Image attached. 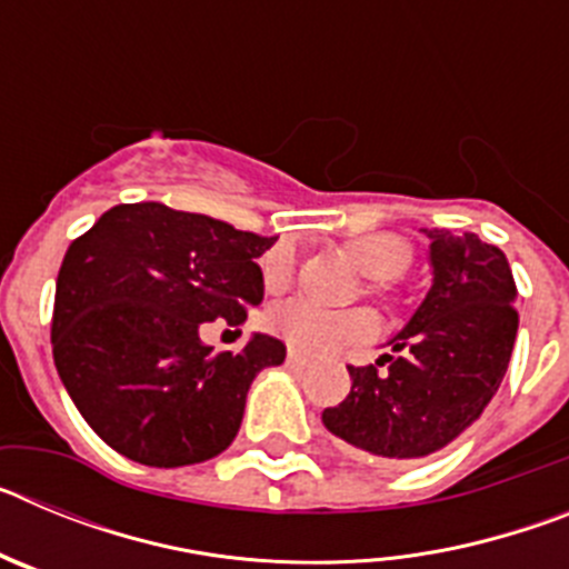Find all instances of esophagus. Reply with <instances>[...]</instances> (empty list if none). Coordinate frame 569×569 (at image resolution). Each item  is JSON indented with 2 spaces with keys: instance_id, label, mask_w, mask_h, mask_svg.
Returning a JSON list of instances; mask_svg holds the SVG:
<instances>
[{
  "instance_id": "1",
  "label": "esophagus",
  "mask_w": 569,
  "mask_h": 569,
  "mask_svg": "<svg viewBox=\"0 0 569 569\" xmlns=\"http://www.w3.org/2000/svg\"><path fill=\"white\" fill-rule=\"evenodd\" d=\"M288 365L290 367H299V370H305V367L310 365V359H308V356L296 353V350H290V353H288Z\"/></svg>"
}]
</instances>
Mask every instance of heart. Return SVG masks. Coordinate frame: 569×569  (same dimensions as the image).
I'll return each mask as SVG.
<instances>
[{"instance_id":"b5f03b06","label":"heart","mask_w":569,"mask_h":569,"mask_svg":"<svg viewBox=\"0 0 569 569\" xmlns=\"http://www.w3.org/2000/svg\"><path fill=\"white\" fill-rule=\"evenodd\" d=\"M347 253L359 264L373 290L385 281H393L407 268V244L396 233H365L347 241ZM261 276L270 290L284 288L293 276V250L290 244H276L261 259ZM268 325L281 341H288L299 353L321 356L333 353L345 345H356L376 333V319L367 310H328L316 308L305 299H290L276 305L268 313Z\"/></svg>"}]
</instances>
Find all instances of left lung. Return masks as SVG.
Instances as JSON below:
<instances>
[{"label": "left lung", "mask_w": 569, "mask_h": 569, "mask_svg": "<svg viewBox=\"0 0 569 569\" xmlns=\"http://www.w3.org/2000/svg\"><path fill=\"white\" fill-rule=\"evenodd\" d=\"M433 281L376 365L347 367L350 396L321 421L350 447L416 461L459 439L499 390L519 330L507 256L476 233L427 230Z\"/></svg>", "instance_id": "1"}]
</instances>
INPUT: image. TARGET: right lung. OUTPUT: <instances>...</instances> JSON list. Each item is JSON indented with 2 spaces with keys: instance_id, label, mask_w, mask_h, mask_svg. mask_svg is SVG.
<instances>
[{
  "instance_id": "right-lung-1",
  "label": "right lung",
  "mask_w": 569,
  "mask_h": 569,
  "mask_svg": "<svg viewBox=\"0 0 569 569\" xmlns=\"http://www.w3.org/2000/svg\"><path fill=\"white\" fill-rule=\"evenodd\" d=\"M276 239L159 202L116 204L68 248L53 361L82 419L148 467L199 465L236 439L256 373L284 345L253 333L213 353L204 321L241 325L264 296L256 264Z\"/></svg>"
}]
</instances>
